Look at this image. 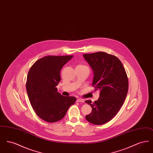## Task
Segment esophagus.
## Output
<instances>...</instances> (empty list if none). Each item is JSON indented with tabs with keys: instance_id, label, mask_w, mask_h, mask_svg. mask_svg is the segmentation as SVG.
<instances>
[{
	"instance_id": "obj_1",
	"label": "esophagus",
	"mask_w": 153,
	"mask_h": 153,
	"mask_svg": "<svg viewBox=\"0 0 153 153\" xmlns=\"http://www.w3.org/2000/svg\"><path fill=\"white\" fill-rule=\"evenodd\" d=\"M77 102H84V99H77Z\"/></svg>"
}]
</instances>
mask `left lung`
Instances as JSON below:
<instances>
[{
  "label": "left lung",
  "mask_w": 153,
  "mask_h": 153,
  "mask_svg": "<svg viewBox=\"0 0 153 153\" xmlns=\"http://www.w3.org/2000/svg\"><path fill=\"white\" fill-rule=\"evenodd\" d=\"M83 57L94 73L92 86L100 91L97 100L85 101L92 109L85 118L91 123L101 125L111 120L122 106L128 89L127 76L115 56L99 51Z\"/></svg>",
  "instance_id": "left-lung-1"
}]
</instances>
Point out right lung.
Here are the masks:
<instances>
[{"mask_svg":"<svg viewBox=\"0 0 153 153\" xmlns=\"http://www.w3.org/2000/svg\"><path fill=\"white\" fill-rule=\"evenodd\" d=\"M73 56H48L40 58L32 65L27 74L26 90L30 104L36 115L49 123L65 117L76 97L64 96L57 92L63 66Z\"/></svg>","mask_w":153,"mask_h":153,"instance_id":"1","label":"right lung"}]
</instances>
